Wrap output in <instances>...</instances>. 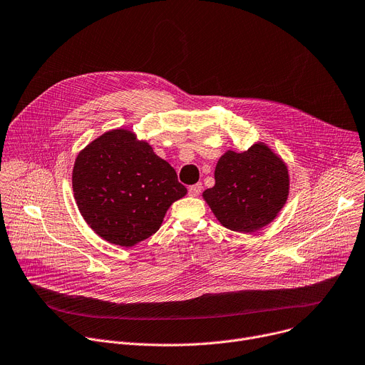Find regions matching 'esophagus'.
Here are the masks:
<instances>
[{
  "instance_id": "1",
  "label": "esophagus",
  "mask_w": 365,
  "mask_h": 365,
  "mask_svg": "<svg viewBox=\"0 0 365 365\" xmlns=\"http://www.w3.org/2000/svg\"><path fill=\"white\" fill-rule=\"evenodd\" d=\"M201 190H202V185H201V183L192 185V186H189V189H187V192H189L190 196H197V195L201 193Z\"/></svg>"
}]
</instances>
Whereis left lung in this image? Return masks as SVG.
<instances>
[{
  "label": "left lung",
  "instance_id": "8db88e82",
  "mask_svg": "<svg viewBox=\"0 0 365 365\" xmlns=\"http://www.w3.org/2000/svg\"><path fill=\"white\" fill-rule=\"evenodd\" d=\"M214 178L215 185L202 193L204 200L225 228L239 233L268 225L288 200L287 164L263 143L243 153L225 151Z\"/></svg>",
  "mask_w": 365,
  "mask_h": 365
}]
</instances>
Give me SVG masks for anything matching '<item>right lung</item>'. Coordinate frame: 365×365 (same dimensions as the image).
Here are the masks:
<instances>
[{
    "label": "right lung",
    "instance_id": "obj_1",
    "mask_svg": "<svg viewBox=\"0 0 365 365\" xmlns=\"http://www.w3.org/2000/svg\"><path fill=\"white\" fill-rule=\"evenodd\" d=\"M77 207L97 236L132 247L153 236L170 205L187 190L172 165L129 129H112L76 158Z\"/></svg>",
    "mask_w": 365,
    "mask_h": 365
}]
</instances>
